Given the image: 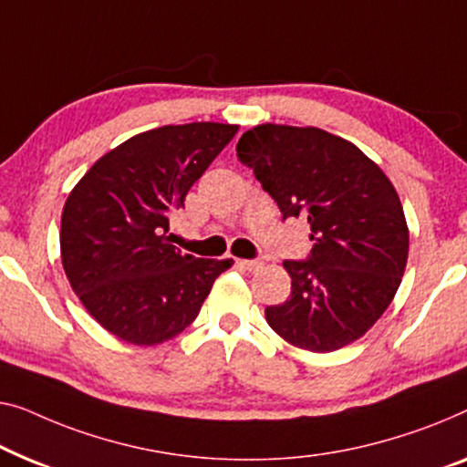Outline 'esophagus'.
Instances as JSON below:
<instances>
[{
  "label": "esophagus",
  "instance_id": "obj_1",
  "mask_svg": "<svg viewBox=\"0 0 467 467\" xmlns=\"http://www.w3.org/2000/svg\"><path fill=\"white\" fill-rule=\"evenodd\" d=\"M242 267L244 269H248V272H256V269H259L263 263L259 261V259H242V261H238Z\"/></svg>",
  "mask_w": 467,
  "mask_h": 467
}]
</instances>
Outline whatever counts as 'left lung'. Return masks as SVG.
I'll use <instances>...</instances> for the list:
<instances>
[{
	"label": "left lung",
	"instance_id": "8db88e82",
	"mask_svg": "<svg viewBox=\"0 0 467 467\" xmlns=\"http://www.w3.org/2000/svg\"><path fill=\"white\" fill-rule=\"evenodd\" d=\"M235 150L282 219H307L314 242L306 261H284L290 296L265 307L267 324L317 354L360 339L407 267L409 227L391 181L354 143L314 126H254Z\"/></svg>",
	"mask_w": 467,
	"mask_h": 467
}]
</instances>
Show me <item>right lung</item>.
I'll return each instance as SVG.
<instances>
[{
    "label": "right lung",
    "instance_id": "obj_1",
    "mask_svg": "<svg viewBox=\"0 0 467 467\" xmlns=\"http://www.w3.org/2000/svg\"><path fill=\"white\" fill-rule=\"evenodd\" d=\"M238 126L193 121L124 140L73 187L60 217V259L73 293L105 330L150 348L195 320L232 259L171 244V217Z\"/></svg>",
    "mask_w": 467,
    "mask_h": 467
}]
</instances>
